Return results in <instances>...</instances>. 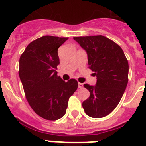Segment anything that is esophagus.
I'll return each instance as SVG.
<instances>
[{"instance_id": "34e87169", "label": "esophagus", "mask_w": 146, "mask_h": 146, "mask_svg": "<svg viewBox=\"0 0 146 146\" xmlns=\"http://www.w3.org/2000/svg\"><path fill=\"white\" fill-rule=\"evenodd\" d=\"M78 88H83V84H81V83H78Z\"/></svg>"}]
</instances>
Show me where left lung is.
<instances>
[{"label": "left lung", "instance_id": "8db88e82", "mask_svg": "<svg viewBox=\"0 0 146 146\" xmlns=\"http://www.w3.org/2000/svg\"><path fill=\"white\" fill-rule=\"evenodd\" d=\"M73 39L86 50L89 68L96 76L95 86L84 84L90 96L83 102L86 114L104 117L118 105L128 82L129 65L120 47L102 35Z\"/></svg>", "mask_w": 146, "mask_h": 146}]
</instances>
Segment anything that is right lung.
Here are the masks:
<instances>
[{"instance_id":"obj_1","label":"right lung","mask_w":146,"mask_h":146,"mask_svg":"<svg viewBox=\"0 0 146 146\" xmlns=\"http://www.w3.org/2000/svg\"><path fill=\"white\" fill-rule=\"evenodd\" d=\"M68 37L44 36L28 44L19 59L20 79L26 98L36 114L47 120L65 115L68 99L78 88L76 79L67 82L58 76V50Z\"/></svg>"}]
</instances>
